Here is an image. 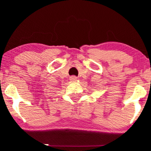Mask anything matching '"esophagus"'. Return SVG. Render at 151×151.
Masks as SVG:
<instances>
[{"instance_id":"obj_1","label":"esophagus","mask_w":151,"mask_h":151,"mask_svg":"<svg viewBox=\"0 0 151 151\" xmlns=\"http://www.w3.org/2000/svg\"><path fill=\"white\" fill-rule=\"evenodd\" d=\"M77 77L76 76H71V78H70V80H71V81H75V80H77Z\"/></svg>"}]
</instances>
